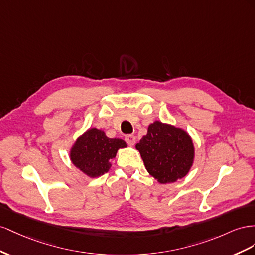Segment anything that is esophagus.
<instances>
[{
	"label": "esophagus",
	"instance_id": "1",
	"mask_svg": "<svg viewBox=\"0 0 255 255\" xmlns=\"http://www.w3.org/2000/svg\"><path fill=\"white\" fill-rule=\"evenodd\" d=\"M125 141L130 146H132V145L135 144V136L133 134H128L125 136Z\"/></svg>",
	"mask_w": 255,
	"mask_h": 255
}]
</instances>
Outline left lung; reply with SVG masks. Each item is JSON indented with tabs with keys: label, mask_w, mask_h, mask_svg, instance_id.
<instances>
[{
	"label": "left lung",
	"mask_w": 255,
	"mask_h": 255,
	"mask_svg": "<svg viewBox=\"0 0 255 255\" xmlns=\"http://www.w3.org/2000/svg\"><path fill=\"white\" fill-rule=\"evenodd\" d=\"M135 147L147 172L161 184L186 176L193 162L191 137L184 130L158 121L150 124L147 134Z\"/></svg>",
	"instance_id": "obj_1"
}]
</instances>
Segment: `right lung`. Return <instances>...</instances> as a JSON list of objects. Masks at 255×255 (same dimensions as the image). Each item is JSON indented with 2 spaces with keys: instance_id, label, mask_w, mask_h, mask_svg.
<instances>
[{
  "instance_id": "obj_1",
  "label": "right lung",
  "mask_w": 255,
  "mask_h": 255,
  "mask_svg": "<svg viewBox=\"0 0 255 255\" xmlns=\"http://www.w3.org/2000/svg\"><path fill=\"white\" fill-rule=\"evenodd\" d=\"M127 145L121 139L107 137L104 131L93 128L80 136L70 151V159L78 169L90 177H98L111 168V160L120 148Z\"/></svg>"
}]
</instances>
